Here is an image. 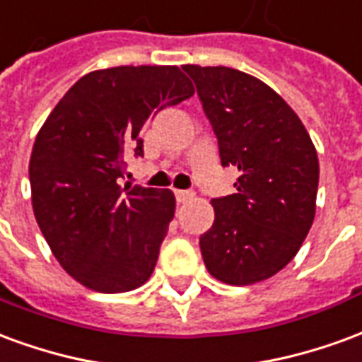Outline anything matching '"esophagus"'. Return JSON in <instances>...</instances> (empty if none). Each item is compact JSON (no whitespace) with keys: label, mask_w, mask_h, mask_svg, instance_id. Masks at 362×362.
<instances>
[{"label":"esophagus","mask_w":362,"mask_h":362,"mask_svg":"<svg viewBox=\"0 0 362 362\" xmlns=\"http://www.w3.org/2000/svg\"><path fill=\"white\" fill-rule=\"evenodd\" d=\"M174 194H176V199H178L180 204H184V202H188V199H192V197H194V194H192V192H188V189H176Z\"/></svg>","instance_id":"obj_1"}]
</instances>
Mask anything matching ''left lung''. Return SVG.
I'll return each instance as SVG.
<instances>
[{"label":"left lung","mask_w":362,"mask_h":362,"mask_svg":"<svg viewBox=\"0 0 362 362\" xmlns=\"http://www.w3.org/2000/svg\"><path fill=\"white\" fill-rule=\"evenodd\" d=\"M219 141L223 166L238 168L236 194L211 199L213 227L199 236L205 267L227 285L281 272L316 215V147L295 110L254 75L233 67L182 66Z\"/></svg>","instance_id":"obj_1"}]
</instances>
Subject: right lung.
I'll return each instance as SVG.
<instances>
[{
	"label": "right lung",
	"instance_id": "add662e5",
	"mask_svg": "<svg viewBox=\"0 0 362 362\" xmlns=\"http://www.w3.org/2000/svg\"><path fill=\"white\" fill-rule=\"evenodd\" d=\"M176 66H119L83 75L40 127L28 163L33 209L52 254L83 287H141L176 209L170 189L119 186L141 129L194 95Z\"/></svg>",
	"mask_w": 362,
	"mask_h": 362
}]
</instances>
